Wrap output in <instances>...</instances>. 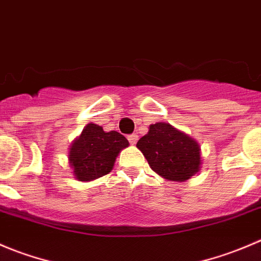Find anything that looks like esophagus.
<instances>
[{
  "label": "esophagus",
  "mask_w": 261,
  "mask_h": 261,
  "mask_svg": "<svg viewBox=\"0 0 261 261\" xmlns=\"http://www.w3.org/2000/svg\"><path fill=\"white\" fill-rule=\"evenodd\" d=\"M137 139H138V136H137L136 133L129 134V136H128V141H129L130 144H136L137 143Z\"/></svg>",
  "instance_id": "esophagus-1"
}]
</instances>
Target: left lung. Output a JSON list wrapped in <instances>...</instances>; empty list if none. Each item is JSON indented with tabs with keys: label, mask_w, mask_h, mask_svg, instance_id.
Here are the masks:
<instances>
[{
	"label": "left lung",
	"mask_w": 261,
	"mask_h": 261,
	"mask_svg": "<svg viewBox=\"0 0 261 261\" xmlns=\"http://www.w3.org/2000/svg\"><path fill=\"white\" fill-rule=\"evenodd\" d=\"M137 147L151 169L165 179L185 181L199 170L198 143L169 123L149 125L148 133L137 142Z\"/></svg>",
	"instance_id": "obj_1"
}]
</instances>
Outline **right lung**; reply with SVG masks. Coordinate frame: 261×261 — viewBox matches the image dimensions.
I'll return each instance as SVG.
<instances>
[{
  "instance_id": "right-lung-1",
  "label": "right lung",
  "mask_w": 261,
  "mask_h": 261,
  "mask_svg": "<svg viewBox=\"0 0 261 261\" xmlns=\"http://www.w3.org/2000/svg\"><path fill=\"white\" fill-rule=\"evenodd\" d=\"M128 141L118 132H104L97 124H87L72 143L69 164L80 181H90L109 174L120 149Z\"/></svg>"
}]
</instances>
